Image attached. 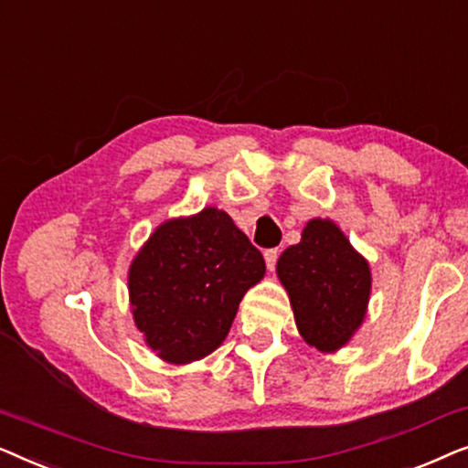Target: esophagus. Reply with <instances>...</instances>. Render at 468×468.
Masks as SVG:
<instances>
[{
	"mask_svg": "<svg viewBox=\"0 0 468 468\" xmlns=\"http://www.w3.org/2000/svg\"><path fill=\"white\" fill-rule=\"evenodd\" d=\"M264 260H266V266L274 271V266H277V260H279V249H268L264 253Z\"/></svg>",
	"mask_w": 468,
	"mask_h": 468,
	"instance_id": "34e87169",
	"label": "esophagus"
}]
</instances>
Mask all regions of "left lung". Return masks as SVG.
Segmentation results:
<instances>
[{
  "instance_id": "left-lung-1",
  "label": "left lung",
  "mask_w": 468,
  "mask_h": 468,
  "mask_svg": "<svg viewBox=\"0 0 468 468\" xmlns=\"http://www.w3.org/2000/svg\"><path fill=\"white\" fill-rule=\"evenodd\" d=\"M281 283L300 335L319 351H336L354 336L367 315L368 261L330 219H311L298 245L277 261Z\"/></svg>"
}]
</instances>
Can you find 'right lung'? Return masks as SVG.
I'll use <instances>...</instances> for the list:
<instances>
[{"label":"right lung","instance_id":"obj_1","mask_svg":"<svg viewBox=\"0 0 468 468\" xmlns=\"http://www.w3.org/2000/svg\"><path fill=\"white\" fill-rule=\"evenodd\" d=\"M264 272L261 253L223 210L170 219L130 266L133 322L162 360H200L226 341L242 296Z\"/></svg>","mask_w":468,"mask_h":468}]
</instances>
